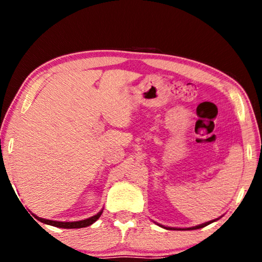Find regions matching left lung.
<instances>
[{
  "instance_id": "1",
  "label": "left lung",
  "mask_w": 262,
  "mask_h": 262,
  "mask_svg": "<svg viewBox=\"0 0 262 262\" xmlns=\"http://www.w3.org/2000/svg\"><path fill=\"white\" fill-rule=\"evenodd\" d=\"M216 220H214V221H210V222H206V223H203V224H200V225H196V227H192V228H187V229H180V230H195V229H201V228H205L206 225H208V224H210V223H212V222H215ZM161 225V224H159ZM161 227H163V225H161ZM164 229H173V230H177V228H167V227H163ZM179 230V229H178Z\"/></svg>"
}]
</instances>
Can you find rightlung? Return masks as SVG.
Segmentation results:
<instances>
[{"instance_id": "add662e5", "label": "right lung", "mask_w": 262, "mask_h": 262, "mask_svg": "<svg viewBox=\"0 0 262 262\" xmlns=\"http://www.w3.org/2000/svg\"><path fill=\"white\" fill-rule=\"evenodd\" d=\"M103 214V210H100L98 214L90 217V219L83 220V221H77V222H59V221H51V220H45L41 219V217H38L33 215L38 221H40L41 223H45L48 225H53V227L56 228H63V229H79V228H85L89 225L94 224L95 222L99 219L100 215Z\"/></svg>"}]
</instances>
